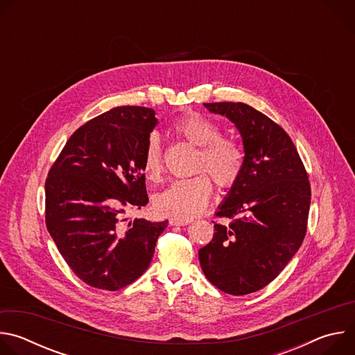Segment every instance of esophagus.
<instances>
[{"mask_svg": "<svg viewBox=\"0 0 355 355\" xmlns=\"http://www.w3.org/2000/svg\"><path fill=\"white\" fill-rule=\"evenodd\" d=\"M189 223H191L189 219H175V218L170 219V225H173V226H185Z\"/></svg>", "mask_w": 355, "mask_h": 355, "instance_id": "esophagus-1", "label": "esophagus"}]
</instances>
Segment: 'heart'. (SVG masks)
Masks as SVG:
<instances>
[{"instance_id": "1", "label": "heart", "mask_w": 355, "mask_h": 355, "mask_svg": "<svg viewBox=\"0 0 355 355\" xmlns=\"http://www.w3.org/2000/svg\"><path fill=\"white\" fill-rule=\"evenodd\" d=\"M177 135L200 147L196 171H207L220 188H230L243 168V153L239 144L220 137L219 126L199 114H187L174 123ZM143 171L151 181H159L163 173L160 139L150 135L143 151ZM212 182L207 174L173 181L155 198V209L164 216L191 219L205 209L212 195Z\"/></svg>"}]
</instances>
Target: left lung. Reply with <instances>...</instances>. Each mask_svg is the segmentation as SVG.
Listing matches in <instances>:
<instances>
[{"instance_id": "8db88e82", "label": "left lung", "mask_w": 355, "mask_h": 355, "mask_svg": "<svg viewBox=\"0 0 355 355\" xmlns=\"http://www.w3.org/2000/svg\"><path fill=\"white\" fill-rule=\"evenodd\" d=\"M234 123L243 141V168L218 207L212 240L199 248L205 277L230 295L256 292L274 281L306 234L311 185L286 132L243 103L204 104Z\"/></svg>"}]
</instances>
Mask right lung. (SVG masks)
I'll return each instance as SVG.
<instances>
[{
	"instance_id": "add662e5",
	"label": "right lung",
	"mask_w": 355,
	"mask_h": 355,
	"mask_svg": "<svg viewBox=\"0 0 355 355\" xmlns=\"http://www.w3.org/2000/svg\"><path fill=\"white\" fill-rule=\"evenodd\" d=\"M156 125L150 108H112L70 136L47 174V230L89 286L118 291L136 281L168 225L125 218L148 202L143 151Z\"/></svg>"
}]
</instances>
